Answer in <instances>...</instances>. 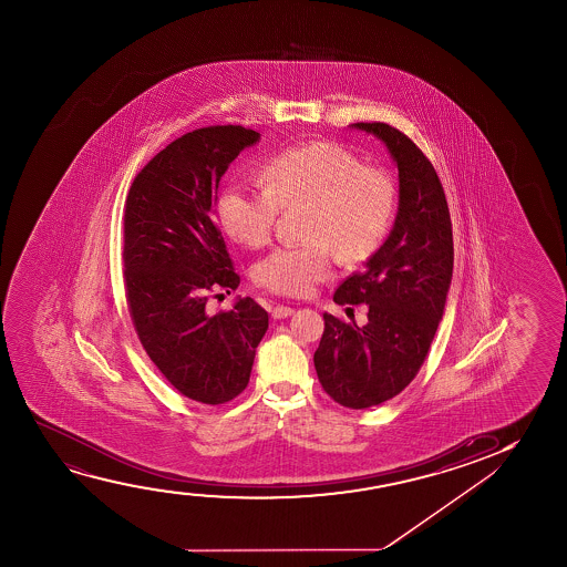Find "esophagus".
I'll use <instances>...</instances> for the list:
<instances>
[{
	"label": "esophagus",
	"instance_id": "34e87169",
	"mask_svg": "<svg viewBox=\"0 0 567 567\" xmlns=\"http://www.w3.org/2000/svg\"><path fill=\"white\" fill-rule=\"evenodd\" d=\"M292 313H295V308H290V306H275L271 310V316L275 319H285Z\"/></svg>",
	"mask_w": 567,
	"mask_h": 567
}]
</instances>
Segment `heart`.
I'll list each match as a JSON object with an SVG mask.
<instances>
[{
  "mask_svg": "<svg viewBox=\"0 0 567 567\" xmlns=\"http://www.w3.org/2000/svg\"><path fill=\"white\" fill-rule=\"evenodd\" d=\"M265 192L226 184L218 223L246 248L269 244L280 210L303 207V244L282 246L254 267L259 287L282 296L310 295L342 261H360L380 246L395 210V186L385 172L362 166L344 148L318 141L285 148L261 166Z\"/></svg>",
  "mask_w": 567,
  "mask_h": 567,
  "instance_id": "b5f03b06",
  "label": "heart"
}]
</instances>
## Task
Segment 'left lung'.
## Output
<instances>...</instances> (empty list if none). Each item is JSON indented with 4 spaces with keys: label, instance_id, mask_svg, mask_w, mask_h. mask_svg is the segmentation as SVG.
I'll use <instances>...</instances> for the list:
<instances>
[{
    "label": "left lung",
    "instance_id": "1",
    "mask_svg": "<svg viewBox=\"0 0 567 567\" xmlns=\"http://www.w3.org/2000/svg\"><path fill=\"white\" fill-rule=\"evenodd\" d=\"M349 127L388 148L399 172V207L388 240L333 296L337 303H365L368 323L323 313L313 364L327 395L370 409L399 395L426 358L450 292L453 234L442 182L424 153L391 125Z\"/></svg>",
    "mask_w": 567,
    "mask_h": 567
}]
</instances>
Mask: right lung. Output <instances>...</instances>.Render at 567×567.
Masks as SVG:
<instances>
[{
  "label": "right lung",
  "instance_id": "add662e5",
  "mask_svg": "<svg viewBox=\"0 0 567 567\" xmlns=\"http://www.w3.org/2000/svg\"><path fill=\"white\" fill-rule=\"evenodd\" d=\"M259 133L209 125L163 148L133 179L125 202L127 302L143 349L182 395L223 404L246 389L267 311L236 298L210 316V290L240 285L215 225L220 178Z\"/></svg>",
  "mask_w": 567,
  "mask_h": 567
}]
</instances>
